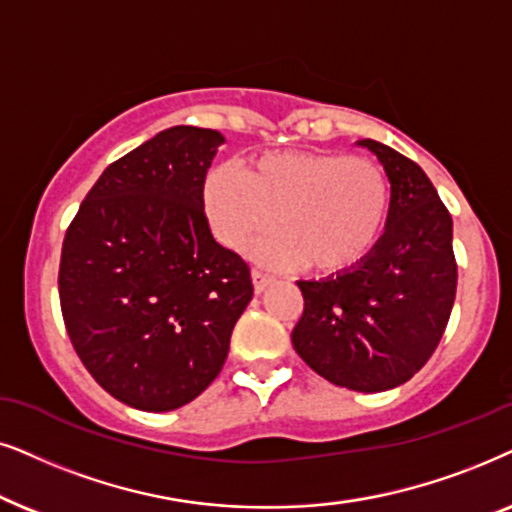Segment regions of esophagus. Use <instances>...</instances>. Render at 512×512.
<instances>
[{
    "mask_svg": "<svg viewBox=\"0 0 512 512\" xmlns=\"http://www.w3.org/2000/svg\"><path fill=\"white\" fill-rule=\"evenodd\" d=\"M276 281L274 274H269V271L264 269H252V283H255V290L262 292L264 288H269L271 283Z\"/></svg>",
    "mask_w": 512,
    "mask_h": 512,
    "instance_id": "1",
    "label": "esophagus"
}]
</instances>
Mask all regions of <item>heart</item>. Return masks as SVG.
I'll use <instances>...</instances> for the list:
<instances>
[{
    "label": "heart",
    "instance_id": "obj_1",
    "mask_svg": "<svg viewBox=\"0 0 512 512\" xmlns=\"http://www.w3.org/2000/svg\"><path fill=\"white\" fill-rule=\"evenodd\" d=\"M206 203L224 243L250 248L278 220L271 257L342 274L377 248L391 213V180L367 156L290 149L260 156L245 173L217 168Z\"/></svg>",
    "mask_w": 512,
    "mask_h": 512
}]
</instances>
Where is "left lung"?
I'll use <instances>...</instances> for the list:
<instances>
[{
  "label": "left lung",
  "mask_w": 512,
  "mask_h": 512,
  "mask_svg": "<svg viewBox=\"0 0 512 512\" xmlns=\"http://www.w3.org/2000/svg\"><path fill=\"white\" fill-rule=\"evenodd\" d=\"M391 180V213L377 248L323 281H299V358L351 391H386L412 379L438 349L456 297L452 215L412 159L363 140Z\"/></svg>",
  "instance_id": "obj_1"
}]
</instances>
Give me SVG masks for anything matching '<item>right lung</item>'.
Segmentation results:
<instances>
[{
    "mask_svg": "<svg viewBox=\"0 0 512 512\" xmlns=\"http://www.w3.org/2000/svg\"><path fill=\"white\" fill-rule=\"evenodd\" d=\"M222 142L213 128L161 131L109 163L67 227V335L91 377L135 410H177L206 391L252 299L248 262L215 241L203 208Z\"/></svg>",
    "mask_w": 512,
    "mask_h": 512,
    "instance_id": "1",
    "label": "right lung"
}]
</instances>
